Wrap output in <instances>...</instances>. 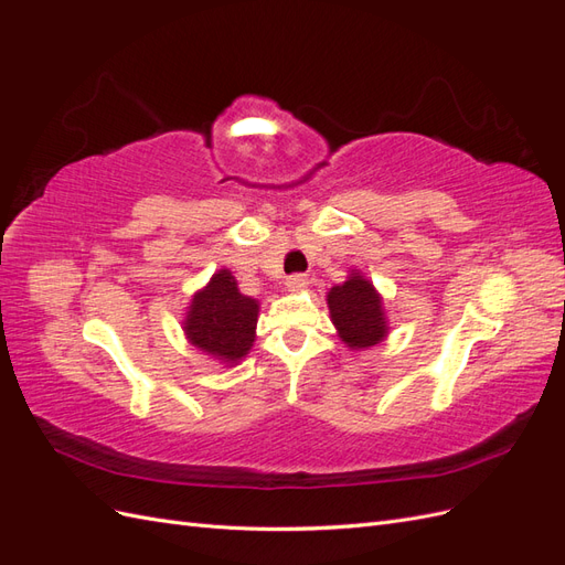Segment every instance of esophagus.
I'll return each instance as SVG.
<instances>
[{"mask_svg":"<svg viewBox=\"0 0 565 565\" xmlns=\"http://www.w3.org/2000/svg\"><path fill=\"white\" fill-rule=\"evenodd\" d=\"M285 285L287 289H292V292H299V289L309 287V276H303V273H292V276H287Z\"/></svg>","mask_w":565,"mask_h":565,"instance_id":"1","label":"esophagus"}]
</instances>
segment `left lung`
I'll return each mask as SVG.
<instances>
[{"instance_id":"obj_1","label":"left lung","mask_w":565,"mask_h":565,"mask_svg":"<svg viewBox=\"0 0 565 565\" xmlns=\"http://www.w3.org/2000/svg\"><path fill=\"white\" fill-rule=\"evenodd\" d=\"M328 306L341 341L351 349L374 347L386 337L382 299L363 276H351L344 285L332 287Z\"/></svg>"}]
</instances>
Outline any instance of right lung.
Returning <instances> with one entry per match:
<instances>
[{
  "mask_svg": "<svg viewBox=\"0 0 565 565\" xmlns=\"http://www.w3.org/2000/svg\"><path fill=\"white\" fill-rule=\"evenodd\" d=\"M259 301L241 295L231 270H218L198 292L185 316V334L200 351L224 363L241 361L252 349Z\"/></svg>",
  "mask_w": 565,
  "mask_h": 565,
  "instance_id": "add662e5",
  "label": "right lung"
}]
</instances>
